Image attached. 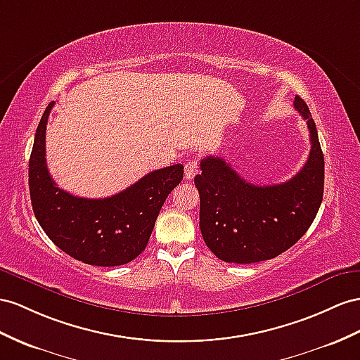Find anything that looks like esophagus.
<instances>
[{
  "mask_svg": "<svg viewBox=\"0 0 360 360\" xmlns=\"http://www.w3.org/2000/svg\"><path fill=\"white\" fill-rule=\"evenodd\" d=\"M184 170H186V178L187 179H193L196 176V174L199 173V162L198 160H190L186 162V167H184Z\"/></svg>",
  "mask_w": 360,
  "mask_h": 360,
  "instance_id": "obj_1",
  "label": "esophagus"
}]
</instances>
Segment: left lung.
Listing matches in <instances>:
<instances>
[{
  "mask_svg": "<svg viewBox=\"0 0 360 360\" xmlns=\"http://www.w3.org/2000/svg\"><path fill=\"white\" fill-rule=\"evenodd\" d=\"M307 122L310 153L304 167L283 184L255 186L220 156L200 161L199 226L210 251L226 263H257L288 251L310 228L324 195V155L309 106L295 97Z\"/></svg>",
  "mask_w": 360,
  "mask_h": 360,
  "instance_id": "8db88e82",
  "label": "left lung"
}]
</instances>
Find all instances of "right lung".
Segmentation results:
<instances>
[{"mask_svg":"<svg viewBox=\"0 0 360 360\" xmlns=\"http://www.w3.org/2000/svg\"><path fill=\"white\" fill-rule=\"evenodd\" d=\"M54 101L36 129L29 161L34 216L50 240L72 259L92 266H120L147 246L155 220L172 190L184 178V165L147 173L134 186L105 199L70 195L56 186L45 161V129Z\"/></svg>","mask_w":360,"mask_h":360,"instance_id":"right-lung-1","label":"right lung"}]
</instances>
